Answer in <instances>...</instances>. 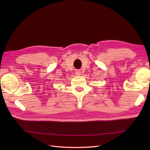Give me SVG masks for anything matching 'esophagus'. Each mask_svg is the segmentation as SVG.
I'll list each match as a JSON object with an SVG mask.
<instances>
[{
	"instance_id": "obj_1",
	"label": "esophagus",
	"mask_w": 150,
	"mask_h": 150,
	"mask_svg": "<svg viewBox=\"0 0 150 150\" xmlns=\"http://www.w3.org/2000/svg\"><path fill=\"white\" fill-rule=\"evenodd\" d=\"M75 73L76 75H80L81 72L80 70L77 69V70H75Z\"/></svg>"
}]
</instances>
